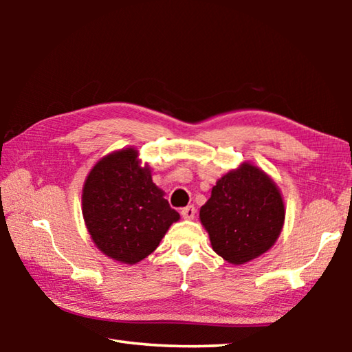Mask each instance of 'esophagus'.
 <instances>
[{
    "label": "esophagus",
    "instance_id": "34e87169",
    "mask_svg": "<svg viewBox=\"0 0 352 352\" xmlns=\"http://www.w3.org/2000/svg\"><path fill=\"white\" fill-rule=\"evenodd\" d=\"M182 216H183L184 219H194V216H195V208H194L192 205L183 208V210H182Z\"/></svg>",
    "mask_w": 352,
    "mask_h": 352
}]
</instances>
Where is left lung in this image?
Wrapping results in <instances>:
<instances>
[{
    "label": "left lung",
    "mask_w": 352,
    "mask_h": 352,
    "mask_svg": "<svg viewBox=\"0 0 352 352\" xmlns=\"http://www.w3.org/2000/svg\"><path fill=\"white\" fill-rule=\"evenodd\" d=\"M285 219L284 199L273 178L243 162L212 186L200 208L211 247L233 265L259 258L275 245Z\"/></svg>",
    "instance_id": "left-lung-1"
}]
</instances>
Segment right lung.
Returning <instances> with one entry per match:
<instances>
[{
	"instance_id": "1",
	"label": "right lung",
	"mask_w": 352,
	"mask_h": 352,
	"mask_svg": "<svg viewBox=\"0 0 352 352\" xmlns=\"http://www.w3.org/2000/svg\"><path fill=\"white\" fill-rule=\"evenodd\" d=\"M138 157L135 147L105 155L82 188V216L94 245L129 265L147 258L180 219Z\"/></svg>"
}]
</instances>
